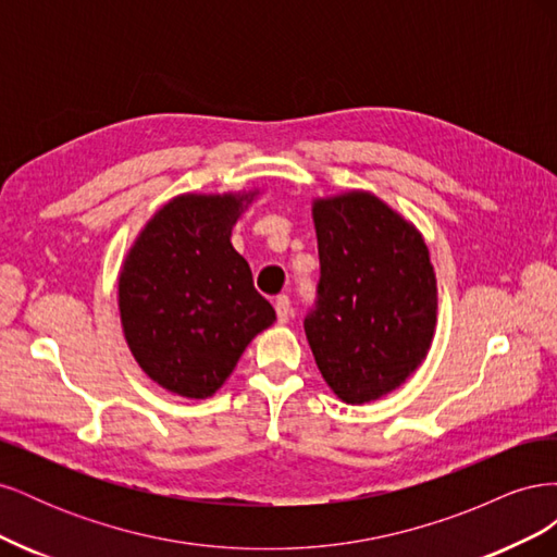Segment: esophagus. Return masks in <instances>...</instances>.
<instances>
[{
  "label": "esophagus",
  "instance_id": "esophagus-1",
  "mask_svg": "<svg viewBox=\"0 0 557 557\" xmlns=\"http://www.w3.org/2000/svg\"><path fill=\"white\" fill-rule=\"evenodd\" d=\"M274 309H276V318L278 323H288L290 313H293V305H290V297L288 295H278L274 301Z\"/></svg>",
  "mask_w": 557,
  "mask_h": 557
}]
</instances>
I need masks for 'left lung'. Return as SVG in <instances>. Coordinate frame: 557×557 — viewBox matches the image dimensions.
<instances>
[{"label":"left lung","mask_w":557,"mask_h":557,"mask_svg":"<svg viewBox=\"0 0 557 557\" xmlns=\"http://www.w3.org/2000/svg\"><path fill=\"white\" fill-rule=\"evenodd\" d=\"M320 276L305 332L336 397L364 404L425 360L436 281L418 230L369 193L313 207Z\"/></svg>","instance_id":"1"}]
</instances>
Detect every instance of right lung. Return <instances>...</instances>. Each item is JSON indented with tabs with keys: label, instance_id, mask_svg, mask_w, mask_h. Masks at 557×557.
Returning a JSON list of instances; mask_svg holds the SVG:
<instances>
[{
	"label": "right lung",
	"instance_id": "obj_1",
	"mask_svg": "<svg viewBox=\"0 0 557 557\" xmlns=\"http://www.w3.org/2000/svg\"><path fill=\"white\" fill-rule=\"evenodd\" d=\"M248 195H183L160 209L117 283L125 339L144 372L183 397H209L248 342L274 323L230 244Z\"/></svg>",
	"mask_w": 557,
	"mask_h": 557
}]
</instances>
